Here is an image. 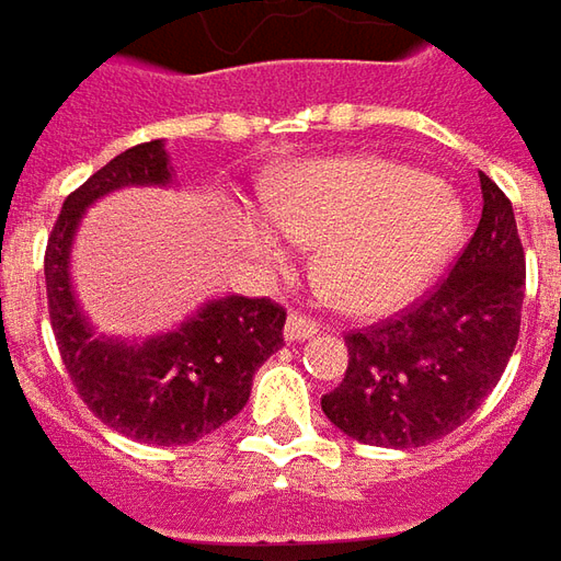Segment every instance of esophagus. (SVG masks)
<instances>
[{"instance_id":"obj_1","label":"esophagus","mask_w":561,"mask_h":561,"mask_svg":"<svg viewBox=\"0 0 561 561\" xmlns=\"http://www.w3.org/2000/svg\"><path fill=\"white\" fill-rule=\"evenodd\" d=\"M314 334H318V324H314L312 318H306V314H290L287 324H284V336L290 343H302V340H309Z\"/></svg>"}]
</instances>
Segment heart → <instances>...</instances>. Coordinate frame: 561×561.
Instances as JSON below:
<instances>
[{"label": "heart", "instance_id": "1", "mask_svg": "<svg viewBox=\"0 0 561 561\" xmlns=\"http://www.w3.org/2000/svg\"><path fill=\"white\" fill-rule=\"evenodd\" d=\"M240 240L265 268L296 243H318L314 271L343 312L383 314L431 287L465 237L449 186L380 156L296 164L271 190V211L243 208Z\"/></svg>", "mask_w": 561, "mask_h": 561}]
</instances>
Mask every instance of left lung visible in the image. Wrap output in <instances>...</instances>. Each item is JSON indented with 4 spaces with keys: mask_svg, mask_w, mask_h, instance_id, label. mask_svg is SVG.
<instances>
[{
    "mask_svg": "<svg viewBox=\"0 0 561 561\" xmlns=\"http://www.w3.org/2000/svg\"><path fill=\"white\" fill-rule=\"evenodd\" d=\"M481 221L456 268L412 312L346 336L324 415L346 437L409 449L446 437L500 383L518 343L525 249L506 193L481 174Z\"/></svg>",
    "mask_w": 561,
    "mask_h": 561,
    "instance_id": "8db88e82",
    "label": "left lung"
}]
</instances>
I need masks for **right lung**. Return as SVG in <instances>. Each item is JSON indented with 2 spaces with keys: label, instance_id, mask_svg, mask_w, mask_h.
<instances>
[{
  "label": "right lung",
  "instance_id": "obj_1",
  "mask_svg": "<svg viewBox=\"0 0 561 561\" xmlns=\"http://www.w3.org/2000/svg\"><path fill=\"white\" fill-rule=\"evenodd\" d=\"M127 186H174L164 140L115 156L61 205L46 247L55 343L96 419L130 440L184 446L240 415L255 371L284 346L287 312L230 293L205 299L162 334H102L77 299L71 252L87 208Z\"/></svg>",
  "mask_w": 561,
  "mask_h": 561
}]
</instances>
